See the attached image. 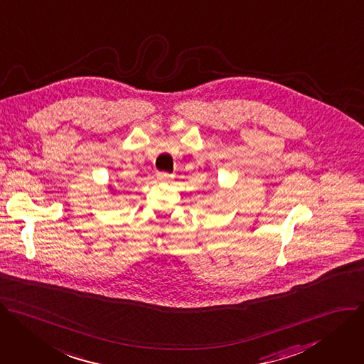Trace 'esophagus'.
Returning a JSON list of instances; mask_svg holds the SVG:
<instances>
[{
    "mask_svg": "<svg viewBox=\"0 0 364 364\" xmlns=\"http://www.w3.org/2000/svg\"><path fill=\"white\" fill-rule=\"evenodd\" d=\"M156 178H157V181H160V182H169V181H172V175H169V173H166V172H157L156 173Z\"/></svg>",
    "mask_w": 364,
    "mask_h": 364,
    "instance_id": "obj_1",
    "label": "esophagus"
}]
</instances>
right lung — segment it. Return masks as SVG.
I'll list each match as a JSON object with an SVG mask.
<instances>
[{"label": "right lung", "instance_id": "add662e5", "mask_svg": "<svg viewBox=\"0 0 364 364\" xmlns=\"http://www.w3.org/2000/svg\"><path fill=\"white\" fill-rule=\"evenodd\" d=\"M109 191H112V188H111V186H109Z\"/></svg>", "mask_w": 364, "mask_h": 364}]
</instances>
